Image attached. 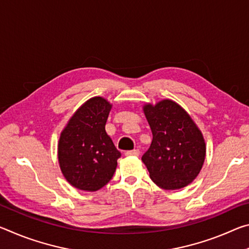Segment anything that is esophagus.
Segmentation results:
<instances>
[{"instance_id":"34e87169","label":"esophagus","mask_w":249,"mask_h":249,"mask_svg":"<svg viewBox=\"0 0 249 249\" xmlns=\"http://www.w3.org/2000/svg\"><path fill=\"white\" fill-rule=\"evenodd\" d=\"M126 156H140V150L138 149H133V150H128L125 153Z\"/></svg>"}]
</instances>
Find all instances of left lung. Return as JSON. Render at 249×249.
Returning <instances> with one entry per match:
<instances>
[{
  "mask_svg": "<svg viewBox=\"0 0 249 249\" xmlns=\"http://www.w3.org/2000/svg\"><path fill=\"white\" fill-rule=\"evenodd\" d=\"M142 111L153 133L150 147L142 157L150 179L165 190L187 187L204 163L206 146L201 130L172 100L147 103Z\"/></svg>",
  "mask_w": 249,
  "mask_h": 249,
  "instance_id": "8db88e82",
  "label": "left lung"
}]
</instances>
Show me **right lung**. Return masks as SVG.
<instances>
[{"instance_id": "1", "label": "right lung", "mask_w": 249, "mask_h": 249, "mask_svg": "<svg viewBox=\"0 0 249 249\" xmlns=\"http://www.w3.org/2000/svg\"><path fill=\"white\" fill-rule=\"evenodd\" d=\"M112 104L102 96L84 102L70 117L58 142L62 175L72 187L98 191L114 175L121 153L105 132Z\"/></svg>"}]
</instances>
